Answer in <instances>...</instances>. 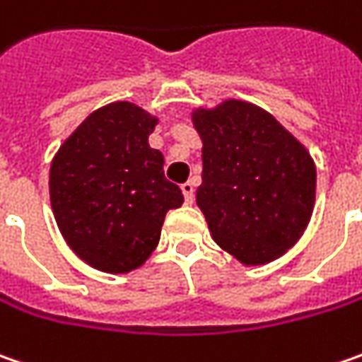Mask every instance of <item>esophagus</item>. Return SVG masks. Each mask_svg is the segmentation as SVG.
<instances>
[{"label":"esophagus","mask_w":362,"mask_h":362,"mask_svg":"<svg viewBox=\"0 0 362 362\" xmlns=\"http://www.w3.org/2000/svg\"><path fill=\"white\" fill-rule=\"evenodd\" d=\"M181 191H183V197H185V204H193V193H195V185L191 183V181H187V183H183L181 185Z\"/></svg>","instance_id":"1"}]
</instances>
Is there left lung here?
<instances>
[{
	"instance_id": "left-lung-1",
	"label": "left lung",
	"mask_w": 362,
	"mask_h": 362,
	"mask_svg": "<svg viewBox=\"0 0 362 362\" xmlns=\"http://www.w3.org/2000/svg\"><path fill=\"white\" fill-rule=\"evenodd\" d=\"M191 122L204 144L195 202L211 238L244 267L277 261L298 244L314 211L310 151L250 101L195 107Z\"/></svg>"
}]
</instances>
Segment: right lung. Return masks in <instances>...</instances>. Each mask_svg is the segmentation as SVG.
Listing matches in <instances>:
<instances>
[{
  "label": "right lung",
  "instance_id": "add662e5",
  "mask_svg": "<svg viewBox=\"0 0 362 362\" xmlns=\"http://www.w3.org/2000/svg\"><path fill=\"white\" fill-rule=\"evenodd\" d=\"M158 118L130 101L91 112L50 163V206L69 248L89 267L122 275L142 267L183 193L151 148Z\"/></svg>",
  "mask_w": 362,
  "mask_h": 362
}]
</instances>
